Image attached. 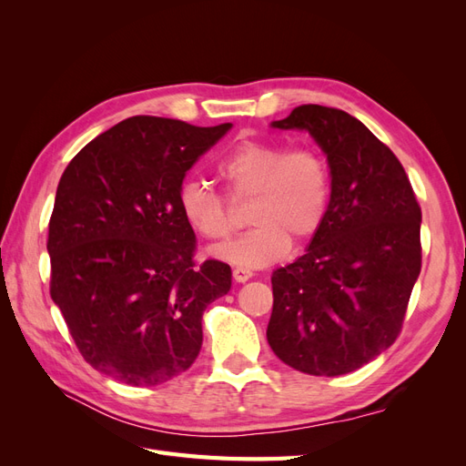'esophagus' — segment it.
<instances>
[{
  "mask_svg": "<svg viewBox=\"0 0 466 466\" xmlns=\"http://www.w3.org/2000/svg\"><path fill=\"white\" fill-rule=\"evenodd\" d=\"M233 278H235V281H238V284H245V281H248L252 278V272L248 270V268L238 266L233 270Z\"/></svg>",
  "mask_w": 466,
  "mask_h": 466,
  "instance_id": "esophagus-1",
  "label": "esophagus"
}]
</instances>
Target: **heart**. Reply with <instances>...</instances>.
Instances as JSON below:
<instances>
[{
  "mask_svg": "<svg viewBox=\"0 0 466 466\" xmlns=\"http://www.w3.org/2000/svg\"><path fill=\"white\" fill-rule=\"evenodd\" d=\"M231 200H250L252 228L237 241L214 250L241 268H262L288 255L291 241L303 245L327 221L332 180L322 155L311 147L286 149L276 142L245 139L218 165ZM180 216L208 241L229 238L235 221L221 196L206 182L187 180L178 190Z\"/></svg>",
  "mask_w": 466,
  "mask_h": 466,
  "instance_id": "b5f03b06",
  "label": "heart"
}]
</instances>
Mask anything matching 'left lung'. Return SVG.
Here are the masks:
<instances>
[{
	"instance_id": "8db88e82",
	"label": "left lung",
	"mask_w": 466,
	"mask_h": 466,
	"mask_svg": "<svg viewBox=\"0 0 466 466\" xmlns=\"http://www.w3.org/2000/svg\"><path fill=\"white\" fill-rule=\"evenodd\" d=\"M272 128L313 136L332 198L305 255L272 274L268 344L307 375L356 371L400 334L421 268V209L397 155L348 112L301 105Z\"/></svg>"
}]
</instances>
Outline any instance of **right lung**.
I'll use <instances>...</instances> for the list:
<instances>
[{
	"label": "right lung",
	"instance_id": "add662e5",
	"mask_svg": "<svg viewBox=\"0 0 466 466\" xmlns=\"http://www.w3.org/2000/svg\"><path fill=\"white\" fill-rule=\"evenodd\" d=\"M231 130L132 116L69 161L48 225L50 295L91 368L153 387L187 371L206 307L231 289V268L196 266L178 190Z\"/></svg>",
	"mask_w": 466,
	"mask_h": 466
}]
</instances>
